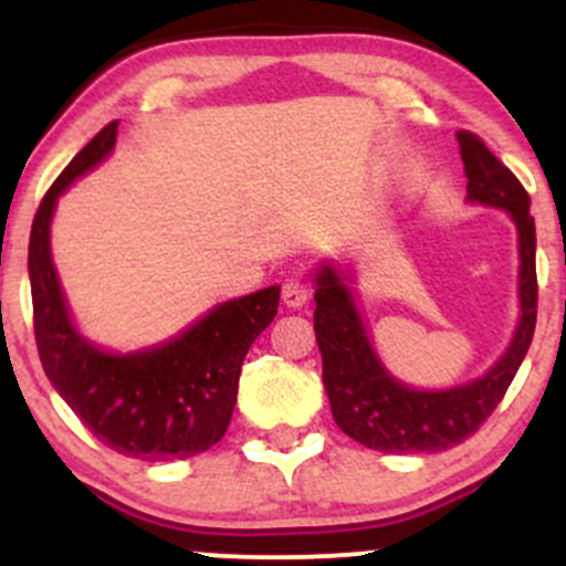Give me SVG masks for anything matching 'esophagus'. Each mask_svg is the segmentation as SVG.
Returning <instances> with one entry per match:
<instances>
[{
  "label": "esophagus",
  "instance_id": "esophagus-1",
  "mask_svg": "<svg viewBox=\"0 0 566 566\" xmlns=\"http://www.w3.org/2000/svg\"><path fill=\"white\" fill-rule=\"evenodd\" d=\"M282 301L290 306V310H301V306L310 301V284L304 279L293 276L282 284Z\"/></svg>",
  "mask_w": 566,
  "mask_h": 566
}]
</instances>
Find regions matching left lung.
Segmentation results:
<instances>
[{"label": "left lung", "mask_w": 566, "mask_h": 566, "mask_svg": "<svg viewBox=\"0 0 566 566\" xmlns=\"http://www.w3.org/2000/svg\"><path fill=\"white\" fill-rule=\"evenodd\" d=\"M468 199L510 210L521 235V325L506 356L484 378L449 391L397 384L375 356L347 284L331 268L317 273L315 334L323 386L339 430L367 449L389 454L443 452L465 441L493 413L528 353L536 325V235L531 197L482 139L458 130Z\"/></svg>", "instance_id": "1"}]
</instances>
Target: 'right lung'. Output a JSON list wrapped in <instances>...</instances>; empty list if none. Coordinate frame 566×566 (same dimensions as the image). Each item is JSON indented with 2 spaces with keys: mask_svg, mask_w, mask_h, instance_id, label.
Instances as JSON below:
<instances>
[{
  "mask_svg": "<svg viewBox=\"0 0 566 566\" xmlns=\"http://www.w3.org/2000/svg\"><path fill=\"white\" fill-rule=\"evenodd\" d=\"M117 139V123L101 128L51 182L30 235L35 342L45 378L90 432L117 454L182 460L224 438L238 399V378L251 342L271 325L279 287L227 301L156 350L112 356L76 334L51 262L49 227L56 197Z\"/></svg>",
  "mask_w": 566,
  "mask_h": 566,
  "instance_id": "obj_1",
  "label": "right lung"
}]
</instances>
